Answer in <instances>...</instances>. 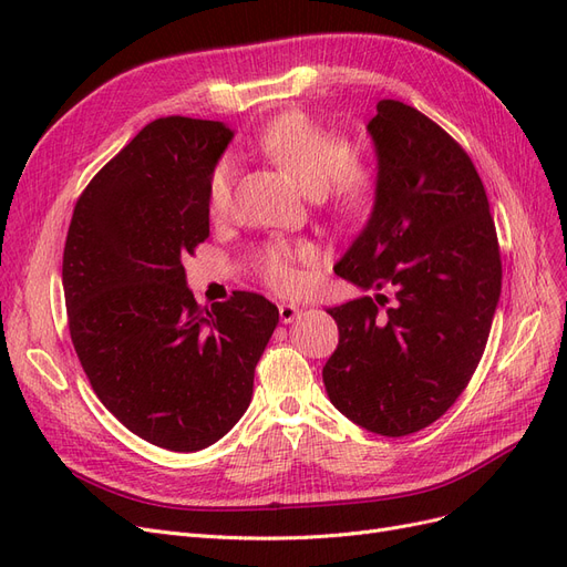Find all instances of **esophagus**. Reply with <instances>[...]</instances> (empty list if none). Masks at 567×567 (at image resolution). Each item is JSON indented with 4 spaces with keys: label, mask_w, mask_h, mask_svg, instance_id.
I'll return each mask as SVG.
<instances>
[{
    "label": "esophagus",
    "mask_w": 567,
    "mask_h": 567,
    "mask_svg": "<svg viewBox=\"0 0 567 567\" xmlns=\"http://www.w3.org/2000/svg\"><path fill=\"white\" fill-rule=\"evenodd\" d=\"M300 315H302V310L298 305H290V302L279 305V317L284 323H293L296 319H300Z\"/></svg>",
    "instance_id": "1"
}]
</instances>
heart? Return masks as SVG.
I'll use <instances>...</instances> for the list:
<instances>
[{
  "instance_id": "obj_1",
  "label": "heart",
  "mask_w": 567,
  "mask_h": 567,
  "mask_svg": "<svg viewBox=\"0 0 567 567\" xmlns=\"http://www.w3.org/2000/svg\"><path fill=\"white\" fill-rule=\"evenodd\" d=\"M257 148L277 163L305 194L321 196L326 192L331 210L352 217L362 213L373 196V173L352 161V146L346 136L326 130L302 113H286L257 134ZM234 163L221 158L208 182V208L225 215L231 203ZM310 248H290L269 244L260 250V271L265 281L277 290H290L300 284L298 260H307Z\"/></svg>"
}]
</instances>
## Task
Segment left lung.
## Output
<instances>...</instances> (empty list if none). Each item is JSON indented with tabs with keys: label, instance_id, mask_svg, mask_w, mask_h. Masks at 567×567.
I'll list each match as a JSON object with an SVG mask.
<instances>
[{
	"label": "left lung",
	"instance_id": "8db88e82",
	"mask_svg": "<svg viewBox=\"0 0 567 567\" xmlns=\"http://www.w3.org/2000/svg\"><path fill=\"white\" fill-rule=\"evenodd\" d=\"M367 132L379 161L373 210L333 269L375 296L331 307L340 338L321 375L340 414L402 437L468 385L502 296V257L483 179L447 132L394 99L379 101Z\"/></svg>",
	"mask_w": 567,
	"mask_h": 567
}]
</instances>
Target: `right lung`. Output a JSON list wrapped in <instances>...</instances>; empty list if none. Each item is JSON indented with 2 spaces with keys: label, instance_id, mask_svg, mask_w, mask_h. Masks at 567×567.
<instances>
[{
  "label": "right lung",
  "instance_id": "right-lung-1",
  "mask_svg": "<svg viewBox=\"0 0 567 567\" xmlns=\"http://www.w3.org/2000/svg\"><path fill=\"white\" fill-rule=\"evenodd\" d=\"M231 136L215 120H153L84 188L63 248L68 329L96 398L169 452L210 447L246 414L279 323L262 296L234 290L208 310L186 286Z\"/></svg>",
  "mask_w": 567,
  "mask_h": 567
}]
</instances>
